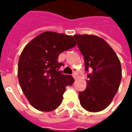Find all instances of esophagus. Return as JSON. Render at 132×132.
<instances>
[{
	"label": "esophagus",
	"instance_id": "obj_1",
	"mask_svg": "<svg viewBox=\"0 0 132 132\" xmlns=\"http://www.w3.org/2000/svg\"><path fill=\"white\" fill-rule=\"evenodd\" d=\"M72 76L73 77V78H76V77H77V73H76V72H74V73L72 74Z\"/></svg>",
	"mask_w": 132,
	"mask_h": 132
}]
</instances>
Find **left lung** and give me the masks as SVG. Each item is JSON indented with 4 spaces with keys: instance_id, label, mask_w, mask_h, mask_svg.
Listing matches in <instances>:
<instances>
[{
    "instance_id": "obj_1",
    "label": "left lung",
    "mask_w": 132,
    "mask_h": 132,
    "mask_svg": "<svg viewBox=\"0 0 132 132\" xmlns=\"http://www.w3.org/2000/svg\"><path fill=\"white\" fill-rule=\"evenodd\" d=\"M84 56L87 73V88L80 92V103L85 110L98 112L110 105L120 85L122 70L119 59L103 38L94 35L73 36Z\"/></svg>"
}]
</instances>
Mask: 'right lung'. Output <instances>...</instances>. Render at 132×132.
Returning <instances> with one entry per match:
<instances>
[{
	"mask_svg": "<svg viewBox=\"0 0 132 132\" xmlns=\"http://www.w3.org/2000/svg\"><path fill=\"white\" fill-rule=\"evenodd\" d=\"M76 45L71 36L45 31L24 47L18 61V80L35 109L51 112L60 106L65 87L73 84L74 79L59 71L63 63H59L58 58Z\"/></svg>",
	"mask_w": 132,
	"mask_h": 132,
	"instance_id": "obj_1",
	"label": "right lung"
}]
</instances>
